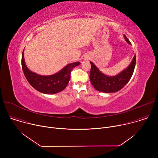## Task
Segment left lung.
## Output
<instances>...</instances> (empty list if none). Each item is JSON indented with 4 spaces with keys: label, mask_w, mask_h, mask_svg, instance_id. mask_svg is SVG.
I'll use <instances>...</instances> for the list:
<instances>
[{
    "label": "left lung",
    "mask_w": 158,
    "mask_h": 158,
    "mask_svg": "<svg viewBox=\"0 0 158 158\" xmlns=\"http://www.w3.org/2000/svg\"><path fill=\"white\" fill-rule=\"evenodd\" d=\"M126 41L130 45L131 42L124 35ZM91 72H90V81L97 91L102 93H111L119 91L123 88L131 78L136 65V55H134L131 62L124 70L116 76H109L104 74L92 62Z\"/></svg>",
    "instance_id": "1"
}]
</instances>
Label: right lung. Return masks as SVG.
I'll list each match as a JSON object with an SVG mask.
<instances>
[{
  "label": "right lung",
  "instance_id": "add662e5",
  "mask_svg": "<svg viewBox=\"0 0 158 158\" xmlns=\"http://www.w3.org/2000/svg\"><path fill=\"white\" fill-rule=\"evenodd\" d=\"M80 64L79 62H73L54 74L42 76L28 69L24 60V51L22 54V67L27 80L37 91L46 94H54L63 91L69 82L72 70Z\"/></svg>",
  "mask_w": 158,
  "mask_h": 158
}]
</instances>
